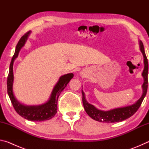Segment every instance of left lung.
<instances>
[{
	"mask_svg": "<svg viewBox=\"0 0 149 149\" xmlns=\"http://www.w3.org/2000/svg\"><path fill=\"white\" fill-rule=\"evenodd\" d=\"M139 46L141 53L143 56V62H144V70L142 72V77H143V84L142 85V95L141 97L135 103L119 108H116L114 109L109 110H101L98 109L95 106L87 102L85 98V95L84 91L82 90L83 95V104L85 108V112L92 119L100 122L106 123H114L120 122L125 120L135 114L137 112L139 108L142 103L143 99L145 97L147 92L148 88V60L146 56L144 46L143 42L140 40H139Z\"/></svg>",
	"mask_w": 149,
	"mask_h": 149,
	"instance_id": "1",
	"label": "left lung"
}]
</instances>
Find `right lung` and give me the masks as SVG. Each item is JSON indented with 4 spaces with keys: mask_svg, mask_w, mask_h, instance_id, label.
Segmentation results:
<instances>
[{
    "mask_svg": "<svg viewBox=\"0 0 149 149\" xmlns=\"http://www.w3.org/2000/svg\"><path fill=\"white\" fill-rule=\"evenodd\" d=\"M31 31L24 35L17 42L15 50V53L12 57L9 68V74L7 79V92L13 105L15 110L19 116L25 119L33 122H42L49 120L53 118L57 112L58 99L65 87L68 84L74 74L72 73L64 74L60 76L58 81L52 89L49 100L47 102L39 105H26L19 102L15 97L13 91L14 85V72L13 65L16 58L18 56L19 52L23 47L27 40Z\"/></svg>",
    "mask_w": 149,
    "mask_h": 149,
    "instance_id": "right-lung-1",
    "label": "right lung"
}]
</instances>
